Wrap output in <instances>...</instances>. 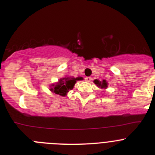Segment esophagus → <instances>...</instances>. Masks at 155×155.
Segmentation results:
<instances>
[{"label": "esophagus", "instance_id": "obj_1", "mask_svg": "<svg viewBox=\"0 0 155 155\" xmlns=\"http://www.w3.org/2000/svg\"><path fill=\"white\" fill-rule=\"evenodd\" d=\"M85 80H86V82H90V81H91V77H86V78H85Z\"/></svg>", "mask_w": 155, "mask_h": 155}]
</instances>
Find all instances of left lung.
<instances>
[{
  "label": "left lung",
  "instance_id": "8db88e82",
  "mask_svg": "<svg viewBox=\"0 0 155 155\" xmlns=\"http://www.w3.org/2000/svg\"><path fill=\"white\" fill-rule=\"evenodd\" d=\"M94 83L97 85L98 87L101 88V89H105L108 87V84H107V82H106V81H105V80H104L103 81H100L99 80L96 79L94 81Z\"/></svg>",
  "mask_w": 155,
  "mask_h": 155
}]
</instances>
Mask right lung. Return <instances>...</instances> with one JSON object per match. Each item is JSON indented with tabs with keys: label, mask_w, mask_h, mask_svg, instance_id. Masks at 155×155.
Instances as JSON below:
<instances>
[{
	"label": "right lung",
	"mask_w": 155,
	"mask_h": 155,
	"mask_svg": "<svg viewBox=\"0 0 155 155\" xmlns=\"http://www.w3.org/2000/svg\"><path fill=\"white\" fill-rule=\"evenodd\" d=\"M83 80V78L78 77H65L61 78L56 84H53L50 86V91L56 94L61 96H66L69 90H71L75 84L76 81Z\"/></svg>",
	"instance_id": "right-lung-1"
}]
</instances>
